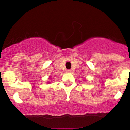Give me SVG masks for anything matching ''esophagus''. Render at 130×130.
I'll return each instance as SVG.
<instances>
[{"label": "esophagus", "mask_w": 130, "mask_h": 130, "mask_svg": "<svg viewBox=\"0 0 130 130\" xmlns=\"http://www.w3.org/2000/svg\"><path fill=\"white\" fill-rule=\"evenodd\" d=\"M66 72L67 73H70V72H72V70H69V69H68V70H66Z\"/></svg>", "instance_id": "1"}]
</instances>
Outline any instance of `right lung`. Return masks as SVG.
<instances>
[{"label": "right lung", "instance_id": "right-lung-1", "mask_svg": "<svg viewBox=\"0 0 130 130\" xmlns=\"http://www.w3.org/2000/svg\"><path fill=\"white\" fill-rule=\"evenodd\" d=\"M50 78H51V77H50ZM50 82H48V84H49V83L50 84Z\"/></svg>", "mask_w": 130, "mask_h": 130}]
</instances>
